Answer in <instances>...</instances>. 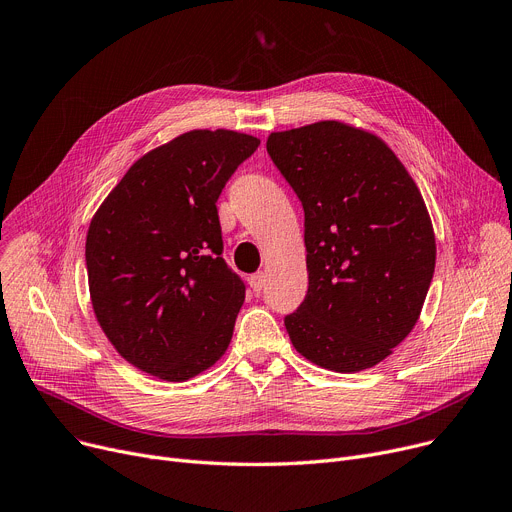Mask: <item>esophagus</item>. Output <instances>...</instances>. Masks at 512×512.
Listing matches in <instances>:
<instances>
[{"instance_id": "esophagus-1", "label": "esophagus", "mask_w": 512, "mask_h": 512, "mask_svg": "<svg viewBox=\"0 0 512 512\" xmlns=\"http://www.w3.org/2000/svg\"><path fill=\"white\" fill-rule=\"evenodd\" d=\"M249 284H251V288H253L255 292H259V290L265 286V274H263V271H257V274H253L251 280H249Z\"/></svg>"}]
</instances>
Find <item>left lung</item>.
Returning <instances> with one entry per match:
<instances>
[{
    "label": "left lung",
    "instance_id": "obj_1",
    "mask_svg": "<svg viewBox=\"0 0 512 512\" xmlns=\"http://www.w3.org/2000/svg\"><path fill=\"white\" fill-rule=\"evenodd\" d=\"M267 154L304 210L309 290L284 325L298 354L358 372L410 335L436 243L414 179L377 135L339 121L276 131Z\"/></svg>",
    "mask_w": 512,
    "mask_h": 512
}]
</instances>
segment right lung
I'll use <instances>...</instances> for the list:
<instances>
[{
    "mask_svg": "<svg viewBox=\"0 0 512 512\" xmlns=\"http://www.w3.org/2000/svg\"><path fill=\"white\" fill-rule=\"evenodd\" d=\"M259 140L193 129L135 160L86 236L92 309L115 350L183 383L226 352L245 284L222 259L216 201Z\"/></svg>",
    "mask_w": 512,
    "mask_h": 512,
    "instance_id": "add662e5",
    "label": "right lung"
}]
</instances>
